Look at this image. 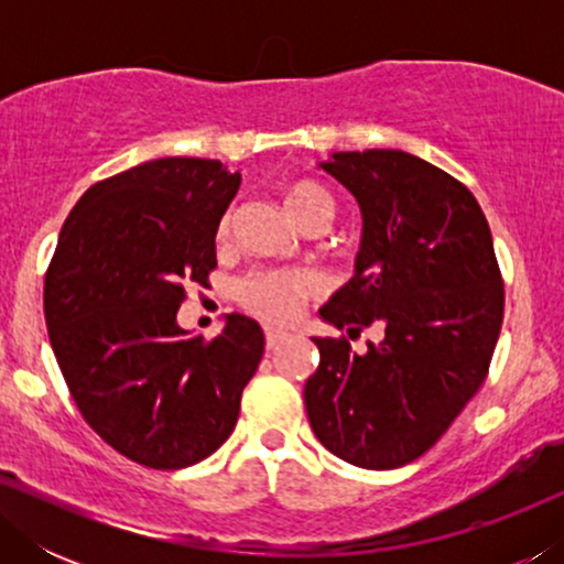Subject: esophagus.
<instances>
[{
  "label": "esophagus",
  "mask_w": 564,
  "mask_h": 564,
  "mask_svg": "<svg viewBox=\"0 0 564 564\" xmlns=\"http://www.w3.org/2000/svg\"><path fill=\"white\" fill-rule=\"evenodd\" d=\"M264 336H267V349L272 351L276 344H282L284 338H288V334H284V330H280V328H272V326H267L264 328Z\"/></svg>",
  "instance_id": "34e87169"
}]
</instances>
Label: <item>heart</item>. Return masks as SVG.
Segmentation results:
<instances>
[{"instance_id": "heart-1", "label": "heart", "mask_w": 564, "mask_h": 564, "mask_svg": "<svg viewBox=\"0 0 564 564\" xmlns=\"http://www.w3.org/2000/svg\"><path fill=\"white\" fill-rule=\"evenodd\" d=\"M284 210L292 223L303 230L311 226L328 228L334 220V199L321 184L315 182H295L282 192ZM228 234V218L220 223V236ZM321 292V280L313 272H280V269H264V272L246 274L236 284V300L246 311L259 315V318L284 323L300 313L305 300Z\"/></svg>"}]
</instances>
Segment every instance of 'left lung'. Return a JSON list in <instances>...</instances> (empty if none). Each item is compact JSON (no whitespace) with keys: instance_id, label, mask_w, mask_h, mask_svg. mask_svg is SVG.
<instances>
[{"instance_id":"1","label":"left lung","mask_w":564,"mask_h":564,"mask_svg":"<svg viewBox=\"0 0 564 564\" xmlns=\"http://www.w3.org/2000/svg\"><path fill=\"white\" fill-rule=\"evenodd\" d=\"M323 172L361 210L354 276L318 315L359 334L382 330L365 354L346 338L313 336L318 369L305 411L330 454L392 469L429 452L480 390L503 323V282L473 192L395 149L341 151Z\"/></svg>"}]
</instances>
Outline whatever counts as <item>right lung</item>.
<instances>
[{"instance_id":"right-lung-1","label":"right lung","mask_w":564,"mask_h":564,"mask_svg":"<svg viewBox=\"0 0 564 564\" xmlns=\"http://www.w3.org/2000/svg\"><path fill=\"white\" fill-rule=\"evenodd\" d=\"M241 174L166 156L84 192L45 274L48 338L84 421L128 459L182 469L234 434L264 330L230 313L203 341L176 323L184 284H207Z\"/></svg>"}]
</instances>
